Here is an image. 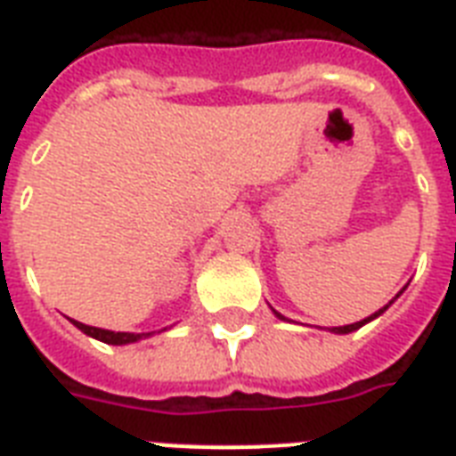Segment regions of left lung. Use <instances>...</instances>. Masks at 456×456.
<instances>
[{
    "instance_id": "obj_1",
    "label": "left lung",
    "mask_w": 456,
    "mask_h": 456,
    "mask_svg": "<svg viewBox=\"0 0 456 456\" xmlns=\"http://www.w3.org/2000/svg\"><path fill=\"white\" fill-rule=\"evenodd\" d=\"M403 291H404V289H403ZM403 291H400V293H403ZM400 293H397L395 298H400ZM395 298H393V300H395ZM393 300H390V303L386 305V307H381V310H379V312H374V314H371V317L362 319V322H354V324H347V326H333L331 331H333V333H350V331H357V329H360V326H364V324H367V322H371V319H376V317H379V314H383V312L388 310L390 305H393ZM274 314H277L279 319H286V317H281V314H279V312H274Z\"/></svg>"
}]
</instances>
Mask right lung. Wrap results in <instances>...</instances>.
I'll use <instances>...</instances> for the list:
<instances>
[{"label":"right lung","instance_id":"1","mask_svg":"<svg viewBox=\"0 0 456 456\" xmlns=\"http://www.w3.org/2000/svg\"><path fill=\"white\" fill-rule=\"evenodd\" d=\"M82 333H87L92 338L103 340V343H109V346H127V343H137L142 338H149L151 333H125V331H109V329H96V326H87L82 324V322H75L70 319Z\"/></svg>","mask_w":456,"mask_h":456}]
</instances>
